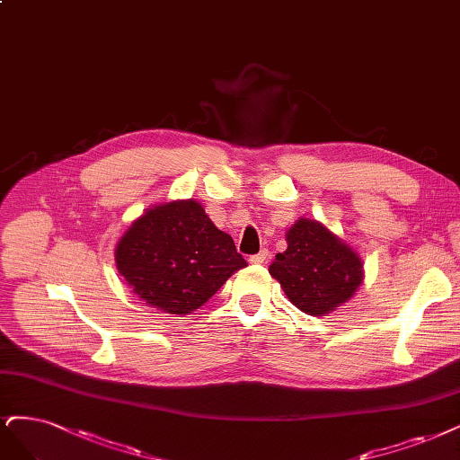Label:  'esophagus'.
Returning <instances> with one entry per match:
<instances>
[{"label": "esophagus", "instance_id": "obj_1", "mask_svg": "<svg viewBox=\"0 0 460 460\" xmlns=\"http://www.w3.org/2000/svg\"><path fill=\"white\" fill-rule=\"evenodd\" d=\"M266 259H268V251H266V249H262L261 252H257V255H251V257H249V261H251L252 264H262V262H266Z\"/></svg>", "mask_w": 460, "mask_h": 460}]
</instances>
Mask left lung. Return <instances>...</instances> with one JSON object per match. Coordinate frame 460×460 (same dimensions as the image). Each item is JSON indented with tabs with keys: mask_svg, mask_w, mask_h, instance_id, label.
Here are the masks:
<instances>
[{
	"mask_svg": "<svg viewBox=\"0 0 460 460\" xmlns=\"http://www.w3.org/2000/svg\"><path fill=\"white\" fill-rule=\"evenodd\" d=\"M270 274L291 303L310 315H323L346 303L363 279V264L335 234L315 220L300 218L288 232Z\"/></svg>",
	"mask_w": 460,
	"mask_h": 460,
	"instance_id": "left-lung-1",
	"label": "left lung"
}]
</instances>
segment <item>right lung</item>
Listing matches in <instances>:
<instances>
[{
	"label": "right lung",
	"instance_id": "obj_1",
	"mask_svg": "<svg viewBox=\"0 0 460 460\" xmlns=\"http://www.w3.org/2000/svg\"><path fill=\"white\" fill-rule=\"evenodd\" d=\"M116 264L135 295L167 314L199 308L247 266L232 237L192 199L155 205L135 220L118 243Z\"/></svg>",
	"mask_w": 460,
	"mask_h": 460
}]
</instances>
